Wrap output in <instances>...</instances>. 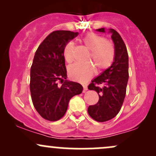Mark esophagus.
Returning <instances> with one entry per match:
<instances>
[{
    "label": "esophagus",
    "mask_w": 156,
    "mask_h": 156,
    "mask_svg": "<svg viewBox=\"0 0 156 156\" xmlns=\"http://www.w3.org/2000/svg\"><path fill=\"white\" fill-rule=\"evenodd\" d=\"M83 91H84V92H85V91H87V90H88V87H87V85H83Z\"/></svg>",
    "instance_id": "1"
}]
</instances>
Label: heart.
Wrapping results in <instances>:
<instances>
[{"mask_svg": "<svg viewBox=\"0 0 156 156\" xmlns=\"http://www.w3.org/2000/svg\"><path fill=\"white\" fill-rule=\"evenodd\" d=\"M82 41L88 50L90 54L88 60H91L96 66L97 71H104L111 66L115 58V49L109 41L94 33H88L83 36ZM74 44L70 41L65 46L63 55L65 59L71 63L73 61ZM94 66L91 63H75L68 68V75L72 80L85 82L92 76Z\"/></svg>", "mask_w": 156, "mask_h": 156, "instance_id": "obj_1", "label": "heart"}]
</instances>
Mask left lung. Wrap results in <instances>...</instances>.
<instances>
[{
    "mask_svg": "<svg viewBox=\"0 0 156 156\" xmlns=\"http://www.w3.org/2000/svg\"><path fill=\"white\" fill-rule=\"evenodd\" d=\"M105 32L104 28L98 29ZM115 44V60L112 66L91 81L88 88L98 92V103L89 105L88 115L98 122L114 118L120 112L124 101L129 79V56L126 47L116 30L110 29Z\"/></svg>",
    "mask_w": 156,
    "mask_h": 156,
    "instance_id": "1",
    "label": "left lung"
}]
</instances>
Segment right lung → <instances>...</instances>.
<instances>
[{"instance_id":"1","label":"right lung","mask_w":156,"mask_h":156,"mask_svg":"<svg viewBox=\"0 0 156 156\" xmlns=\"http://www.w3.org/2000/svg\"><path fill=\"white\" fill-rule=\"evenodd\" d=\"M78 33L56 30L50 33L36 50L30 68V88L33 104L43 118L56 121L62 118L70 100L83 91L80 83L65 80L67 78L65 46Z\"/></svg>"}]
</instances>
